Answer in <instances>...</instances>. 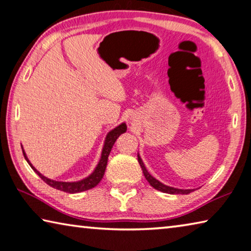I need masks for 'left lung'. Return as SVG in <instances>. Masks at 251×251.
Wrapping results in <instances>:
<instances>
[{"label": "left lung", "mask_w": 251, "mask_h": 251, "mask_svg": "<svg viewBox=\"0 0 251 251\" xmlns=\"http://www.w3.org/2000/svg\"><path fill=\"white\" fill-rule=\"evenodd\" d=\"M138 161H139V164H140L141 169L143 171V175H145L146 179L148 180V182L150 183V186H152L154 189H157V190L161 191V192H166V194H170V195H188V194H190V192L194 191V189H178V188L166 186V184L160 182L159 180L153 178V176H151L149 172H148L139 153H138Z\"/></svg>", "instance_id": "8db88e82"}]
</instances>
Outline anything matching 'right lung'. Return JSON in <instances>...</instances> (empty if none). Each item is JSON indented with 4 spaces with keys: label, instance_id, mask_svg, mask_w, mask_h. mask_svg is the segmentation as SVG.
Instances as JSON below:
<instances>
[{
    "label": "right lung",
    "instance_id": "right-lung-1",
    "mask_svg": "<svg viewBox=\"0 0 251 251\" xmlns=\"http://www.w3.org/2000/svg\"><path fill=\"white\" fill-rule=\"evenodd\" d=\"M126 131V123H121L120 126H118L117 128L111 130L110 132L106 134L103 149H102L101 158H100V161H99V163H98V166L96 167V169H94V171L91 175L87 176V178L80 180V181L63 182V181H55V180L49 179V178H47V176H44L43 175H41L40 172L32 166V163L30 162V160L27 159L25 152H24V150H23V154H24V158H25L27 163L30 164V167L35 171V174H38V176L43 180L45 183H48L49 186L52 188L57 189V190L68 192V194H76V192H82V191L89 190V189H92L101 181V179L103 178V176H104V171L106 168V163H108L110 151H111V149H112L114 142H116L117 139L119 138V135L125 133Z\"/></svg>",
    "mask_w": 251,
    "mask_h": 251
}]
</instances>
